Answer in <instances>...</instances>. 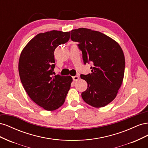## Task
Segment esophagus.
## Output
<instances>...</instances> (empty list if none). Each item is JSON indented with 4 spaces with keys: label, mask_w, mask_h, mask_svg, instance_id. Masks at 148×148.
Instances as JSON below:
<instances>
[{
    "label": "esophagus",
    "mask_w": 148,
    "mask_h": 148,
    "mask_svg": "<svg viewBox=\"0 0 148 148\" xmlns=\"http://www.w3.org/2000/svg\"><path fill=\"white\" fill-rule=\"evenodd\" d=\"M72 78H73V80L74 82H76V81H77L78 79H79V77L78 76H74V77H72Z\"/></svg>",
    "instance_id": "obj_1"
}]
</instances>
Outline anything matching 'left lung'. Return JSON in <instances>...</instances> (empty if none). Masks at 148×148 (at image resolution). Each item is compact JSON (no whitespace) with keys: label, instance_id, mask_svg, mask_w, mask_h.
Instances as JSON below:
<instances>
[{"label":"left lung","instance_id":"1","mask_svg":"<svg viewBox=\"0 0 148 148\" xmlns=\"http://www.w3.org/2000/svg\"><path fill=\"white\" fill-rule=\"evenodd\" d=\"M70 33L71 41L78 43L82 52L84 64H92L91 73L80 75L88 83L87 89L82 93L83 99L92 107H104L115 99L123 82L125 60L122 49L99 31L82 28Z\"/></svg>","mask_w":148,"mask_h":148}]
</instances>
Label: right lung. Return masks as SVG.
Here are the masks:
<instances>
[{
    "instance_id": "1",
    "label": "right lung",
    "mask_w": 148,
    "mask_h": 148,
    "mask_svg": "<svg viewBox=\"0 0 148 148\" xmlns=\"http://www.w3.org/2000/svg\"><path fill=\"white\" fill-rule=\"evenodd\" d=\"M70 32L53 30L39 33L22 51L18 63L21 82L29 97L40 107L52 111L64 104L70 88V76L55 74L54 51L68 42Z\"/></svg>"
}]
</instances>
